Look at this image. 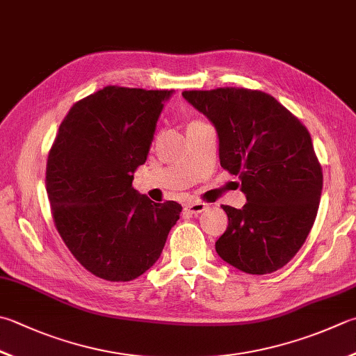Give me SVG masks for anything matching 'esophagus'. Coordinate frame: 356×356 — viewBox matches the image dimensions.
Returning a JSON list of instances; mask_svg holds the SVG:
<instances>
[{"mask_svg": "<svg viewBox=\"0 0 356 356\" xmlns=\"http://www.w3.org/2000/svg\"><path fill=\"white\" fill-rule=\"evenodd\" d=\"M206 203H201V201H189L184 206V211L189 212V213H193V216H197V213H201L204 209H206Z\"/></svg>", "mask_w": 356, "mask_h": 356, "instance_id": "1", "label": "esophagus"}]
</instances>
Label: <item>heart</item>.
<instances>
[{
	"mask_svg": "<svg viewBox=\"0 0 356 356\" xmlns=\"http://www.w3.org/2000/svg\"><path fill=\"white\" fill-rule=\"evenodd\" d=\"M197 122H198V120H193V122H191V124H197ZM191 124H189V125H191Z\"/></svg>",
	"mask_w": 356,
	"mask_h": 356,
	"instance_id": "b5f03b06",
	"label": "heart"
}]
</instances>
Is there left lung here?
Instances as JSON below:
<instances>
[{
    "mask_svg": "<svg viewBox=\"0 0 356 356\" xmlns=\"http://www.w3.org/2000/svg\"><path fill=\"white\" fill-rule=\"evenodd\" d=\"M209 118L220 140V164L241 179L246 204L225 206L227 227L218 256L248 274L285 266L316 220L323 167L307 127L260 90L223 86L183 91Z\"/></svg>",
    "mask_w": 356,
    "mask_h": 356,
    "instance_id": "8db88e82",
    "label": "left lung"
}]
</instances>
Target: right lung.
I'll use <instances>...</instances> for the list:
<instances>
[{
  "mask_svg": "<svg viewBox=\"0 0 356 356\" xmlns=\"http://www.w3.org/2000/svg\"><path fill=\"white\" fill-rule=\"evenodd\" d=\"M172 91L108 85L71 106L46 163L60 237L86 271L110 282L139 277L159 259L183 207L133 189Z\"/></svg>",
  "mask_w": 356,
  "mask_h": 356,
  "instance_id": "right-lung-1",
  "label": "right lung"
}]
</instances>
